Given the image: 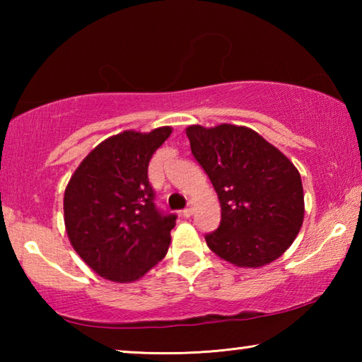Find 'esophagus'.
Wrapping results in <instances>:
<instances>
[{
  "label": "esophagus",
  "mask_w": 362,
  "mask_h": 362,
  "mask_svg": "<svg viewBox=\"0 0 362 362\" xmlns=\"http://www.w3.org/2000/svg\"><path fill=\"white\" fill-rule=\"evenodd\" d=\"M182 216H183V217H187V218H188V217H192V216H193V207H192V206L185 207V209L182 211Z\"/></svg>",
  "instance_id": "esophagus-1"
}]
</instances>
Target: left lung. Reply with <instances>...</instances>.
Here are the masks:
<instances>
[{
	"label": "left lung",
	"instance_id": "1",
	"mask_svg": "<svg viewBox=\"0 0 362 362\" xmlns=\"http://www.w3.org/2000/svg\"><path fill=\"white\" fill-rule=\"evenodd\" d=\"M196 161L217 192L222 220L206 243L236 267L259 268L283 255L303 223L297 168L276 146L244 126L187 127Z\"/></svg>",
	"mask_w": 362,
	"mask_h": 362
}]
</instances>
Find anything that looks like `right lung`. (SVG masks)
I'll return each instance as SVG.
<instances>
[{
  "instance_id": "1",
  "label": "right lung",
  "mask_w": 362,
  "mask_h": 362,
  "mask_svg": "<svg viewBox=\"0 0 362 362\" xmlns=\"http://www.w3.org/2000/svg\"><path fill=\"white\" fill-rule=\"evenodd\" d=\"M170 132L164 126L108 137L83 159L65 188L66 235L102 278L132 283L168 252L177 216L156 207L148 163Z\"/></svg>"
}]
</instances>
